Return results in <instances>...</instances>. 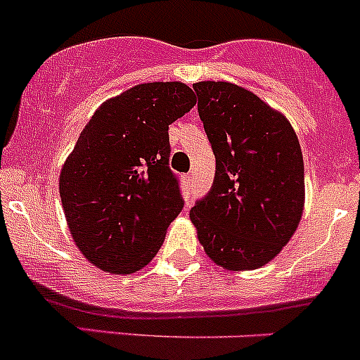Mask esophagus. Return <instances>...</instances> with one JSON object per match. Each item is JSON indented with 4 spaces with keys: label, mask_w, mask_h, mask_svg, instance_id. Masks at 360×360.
<instances>
[{
    "label": "esophagus",
    "mask_w": 360,
    "mask_h": 360,
    "mask_svg": "<svg viewBox=\"0 0 360 360\" xmlns=\"http://www.w3.org/2000/svg\"><path fill=\"white\" fill-rule=\"evenodd\" d=\"M182 182H184V186H186V187H193L194 176H193V174H184Z\"/></svg>",
    "instance_id": "esophagus-1"
}]
</instances>
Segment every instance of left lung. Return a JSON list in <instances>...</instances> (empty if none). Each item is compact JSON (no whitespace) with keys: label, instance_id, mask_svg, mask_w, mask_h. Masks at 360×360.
<instances>
[{"label":"left lung","instance_id":"1","mask_svg":"<svg viewBox=\"0 0 360 360\" xmlns=\"http://www.w3.org/2000/svg\"><path fill=\"white\" fill-rule=\"evenodd\" d=\"M193 89L216 174L191 221L214 262L232 271L257 269L288 245L302 217L298 137L280 112L239 85L200 82Z\"/></svg>","mask_w":360,"mask_h":360}]
</instances>
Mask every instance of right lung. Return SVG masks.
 Returning <instances> with one entry per match:
<instances>
[{
  "label": "right lung",
  "mask_w": 360,
  "mask_h": 360,
  "mask_svg": "<svg viewBox=\"0 0 360 360\" xmlns=\"http://www.w3.org/2000/svg\"><path fill=\"white\" fill-rule=\"evenodd\" d=\"M196 105L180 82H153L105 101L78 137L60 173L71 236L108 273L144 268L184 209L169 167V124Z\"/></svg>",
  "instance_id": "1"
}]
</instances>
